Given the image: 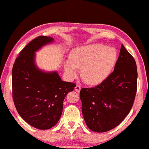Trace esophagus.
<instances>
[{
	"instance_id": "esophagus-1",
	"label": "esophagus",
	"mask_w": 149,
	"mask_h": 149,
	"mask_svg": "<svg viewBox=\"0 0 149 149\" xmlns=\"http://www.w3.org/2000/svg\"><path fill=\"white\" fill-rule=\"evenodd\" d=\"M81 90V87L80 86H79V85H77V86H75V90L77 91V92L79 93L80 91Z\"/></svg>"
}]
</instances>
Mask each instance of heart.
<instances>
[{"instance_id":"heart-1","label":"heart","mask_w":149,"mask_h":149,"mask_svg":"<svg viewBox=\"0 0 149 149\" xmlns=\"http://www.w3.org/2000/svg\"><path fill=\"white\" fill-rule=\"evenodd\" d=\"M70 59L65 60V70L70 79L77 76L81 68V76L86 83L98 85L109 76L117 59L116 49L101 43H90L73 49Z\"/></svg>"}]
</instances>
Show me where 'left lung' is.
<instances>
[{
	"label": "left lung",
	"mask_w": 149,
	"mask_h": 149,
	"mask_svg": "<svg viewBox=\"0 0 149 149\" xmlns=\"http://www.w3.org/2000/svg\"><path fill=\"white\" fill-rule=\"evenodd\" d=\"M135 60L123 45L114 71L95 88H82V113L88 127L104 132L118 125L130 112L137 90Z\"/></svg>",
	"instance_id": "obj_1"
}]
</instances>
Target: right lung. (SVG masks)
<instances>
[{"mask_svg": "<svg viewBox=\"0 0 149 149\" xmlns=\"http://www.w3.org/2000/svg\"><path fill=\"white\" fill-rule=\"evenodd\" d=\"M54 42L50 36L36 38L22 50L12 70L13 98L19 115L41 130L54 127L63 112L66 95L75 84L61 80L57 71L38 67L36 52Z\"/></svg>", "mask_w": 149, "mask_h": 149, "instance_id": "obj_1", "label": "right lung"}]
</instances>
